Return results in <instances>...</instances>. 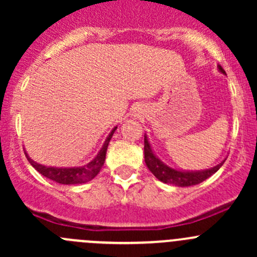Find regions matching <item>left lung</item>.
I'll list each match as a JSON object with an SVG mask.
<instances>
[{"instance_id": "obj_1", "label": "left lung", "mask_w": 257, "mask_h": 257, "mask_svg": "<svg viewBox=\"0 0 257 257\" xmlns=\"http://www.w3.org/2000/svg\"><path fill=\"white\" fill-rule=\"evenodd\" d=\"M219 71L225 74V71L222 69L221 66H217ZM144 160L147 164L148 169L154 174V177L159 179L160 181L165 184H172L175 186H191L196 185V184L203 183L204 180L211 177L212 174L217 172L224 164L221 162L217 164L216 167H212L210 169L205 170H198V172H185V170H177L174 168L168 167L167 164L162 162L157 155L153 152L152 147H150L148 137L144 136Z\"/></svg>"}]
</instances>
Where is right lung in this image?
<instances>
[{
    "label": "right lung",
    "mask_w": 257,
    "mask_h": 257,
    "mask_svg": "<svg viewBox=\"0 0 257 257\" xmlns=\"http://www.w3.org/2000/svg\"><path fill=\"white\" fill-rule=\"evenodd\" d=\"M116 126H114L113 131L110 132L109 136L105 139L104 144H103L102 149L98 152L97 157L93 160H90L88 164L83 165V167H73V168H56V167H46V165L38 164V163L33 162L27 153L25 152L26 157H27L28 162L31 163L33 168L37 170L40 174L51 180L56 181L58 184H64V185H74V184H83L87 181L92 180L93 178L97 177L98 173L102 169L103 164L105 162V154H107V148L109 144L110 139H112L114 132H115Z\"/></svg>",
    "instance_id": "obj_1"
}]
</instances>
